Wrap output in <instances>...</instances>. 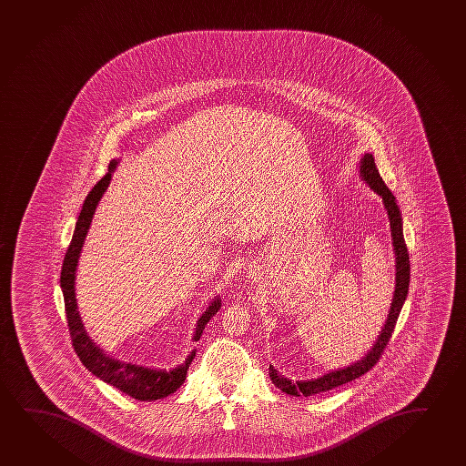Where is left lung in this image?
I'll return each mask as SVG.
<instances>
[{
    "instance_id": "8db88e82",
    "label": "left lung",
    "mask_w": 466,
    "mask_h": 466,
    "mask_svg": "<svg viewBox=\"0 0 466 466\" xmlns=\"http://www.w3.org/2000/svg\"><path fill=\"white\" fill-rule=\"evenodd\" d=\"M358 173L360 181H364L369 189L373 190L377 196L381 197L383 205H385L386 213L390 218V228H391L392 250L396 258V287L392 293L391 306L386 318L385 324L380 330L375 343L370 350L367 351L364 358L358 359L356 362L335 369V370L327 371L324 375L310 380H290V378L280 375L279 371L269 365L270 381L285 394H290L295 398H309L316 396L320 392H327L338 388V386L346 385L356 378L362 377L364 373L370 370L373 365L377 364L378 359L386 348V344L391 338L394 331V325L398 322L399 314L404 306L407 295H409V284H410V261H409V253H407V245L404 240V228H402V213L396 203V197L392 196L391 190L386 187L385 181L378 173L377 165L373 160V156L365 152L360 157L358 163Z\"/></svg>"
}]
</instances>
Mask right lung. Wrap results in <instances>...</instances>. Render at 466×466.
Instances as JSON below:
<instances>
[{
	"instance_id": "right-lung-1",
	"label": "right lung",
	"mask_w": 466,
	"mask_h": 466,
	"mask_svg": "<svg viewBox=\"0 0 466 466\" xmlns=\"http://www.w3.org/2000/svg\"><path fill=\"white\" fill-rule=\"evenodd\" d=\"M118 163L120 160H116V158L110 162L107 175L96 184L83 202L80 215L75 224L72 242H70V247L64 258V264H62L61 289L64 303H66L68 330H70V337L74 341L75 351L78 354L83 365L95 377L114 386L116 390H120L125 394H128L131 398L150 402L157 399L167 398L184 383L190 362L196 358L197 350H192L182 364L176 365L169 370L125 362V360L115 359L114 356H108L101 346L95 343V339H91L88 331L85 329L80 310H78V303H76V293H75L78 259H80L83 245H85V238L88 236L96 208L106 194ZM219 308H221V299L219 297L213 298L208 303V308L197 320L196 330H194L196 341L202 335L205 325L208 324L209 319L215 316Z\"/></svg>"
}]
</instances>
